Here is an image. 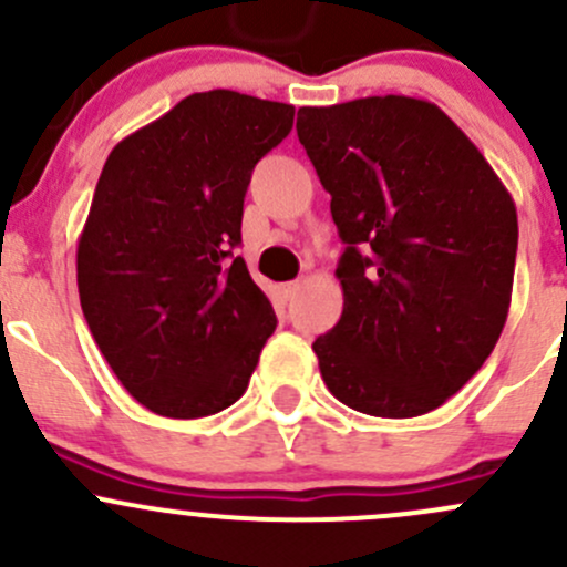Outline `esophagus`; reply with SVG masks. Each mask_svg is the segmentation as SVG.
<instances>
[{"label":"esophagus","mask_w":567,"mask_h":567,"mask_svg":"<svg viewBox=\"0 0 567 567\" xmlns=\"http://www.w3.org/2000/svg\"><path fill=\"white\" fill-rule=\"evenodd\" d=\"M299 288H301L299 282H288V285H282V299H285V301H293V299H296V293H299Z\"/></svg>","instance_id":"34e87169"}]
</instances>
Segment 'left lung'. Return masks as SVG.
Listing matches in <instances>:
<instances>
[{"instance_id": "1", "label": "left lung", "mask_w": 567, "mask_h": 567, "mask_svg": "<svg viewBox=\"0 0 567 567\" xmlns=\"http://www.w3.org/2000/svg\"><path fill=\"white\" fill-rule=\"evenodd\" d=\"M296 131L346 244L342 316L312 342L320 375L362 414H427L505 329L518 249L511 192L431 101L301 106Z\"/></svg>"}]
</instances>
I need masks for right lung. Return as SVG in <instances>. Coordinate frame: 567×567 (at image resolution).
I'll list each match as a JSON object with an SVG mask.
<instances>
[{"label": "right lung", "mask_w": 567, "mask_h": 567, "mask_svg": "<svg viewBox=\"0 0 567 567\" xmlns=\"http://www.w3.org/2000/svg\"><path fill=\"white\" fill-rule=\"evenodd\" d=\"M293 112L194 93L109 153L79 238V299L120 384L156 414L197 420L236 403L277 329L233 249L251 169Z\"/></svg>", "instance_id": "1"}]
</instances>
